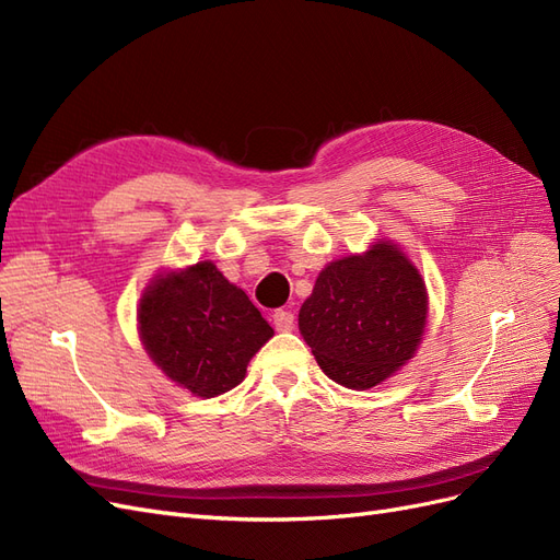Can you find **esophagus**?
<instances>
[{"mask_svg":"<svg viewBox=\"0 0 560 560\" xmlns=\"http://www.w3.org/2000/svg\"><path fill=\"white\" fill-rule=\"evenodd\" d=\"M273 327L278 331H292L294 329V313L292 311H276L273 313Z\"/></svg>","mask_w":560,"mask_h":560,"instance_id":"esophagus-1","label":"esophagus"}]
</instances>
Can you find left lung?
Masks as SVG:
<instances>
[{"mask_svg": "<svg viewBox=\"0 0 560 560\" xmlns=\"http://www.w3.org/2000/svg\"><path fill=\"white\" fill-rule=\"evenodd\" d=\"M425 322V282L389 241L322 268L299 311L319 369L350 389L374 387L409 362Z\"/></svg>", "mask_w": 560, "mask_h": 560, "instance_id": "obj_1", "label": "left lung"}]
</instances>
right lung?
I'll return each instance as SVG.
<instances>
[{
    "instance_id": "obj_1",
    "label": "right lung",
    "mask_w": 560,
    "mask_h": 560,
    "mask_svg": "<svg viewBox=\"0 0 560 560\" xmlns=\"http://www.w3.org/2000/svg\"><path fill=\"white\" fill-rule=\"evenodd\" d=\"M140 338L154 364L191 395L210 399L243 383L273 327L212 261L156 276L138 308Z\"/></svg>"
}]
</instances>
